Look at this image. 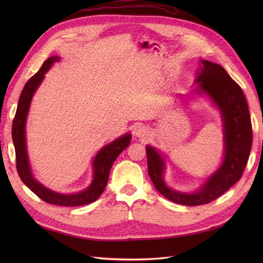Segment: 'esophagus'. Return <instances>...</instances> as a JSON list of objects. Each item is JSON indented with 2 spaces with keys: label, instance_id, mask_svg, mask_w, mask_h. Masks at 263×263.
Segmentation results:
<instances>
[{
  "label": "esophagus",
  "instance_id": "obj_1",
  "mask_svg": "<svg viewBox=\"0 0 263 263\" xmlns=\"http://www.w3.org/2000/svg\"><path fill=\"white\" fill-rule=\"evenodd\" d=\"M134 133L137 137H145V136H147V128L142 125H137L136 127H135Z\"/></svg>",
  "mask_w": 263,
  "mask_h": 263
}]
</instances>
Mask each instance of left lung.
Masks as SVG:
<instances>
[{
  "mask_svg": "<svg viewBox=\"0 0 263 263\" xmlns=\"http://www.w3.org/2000/svg\"><path fill=\"white\" fill-rule=\"evenodd\" d=\"M196 93H206L221 110L225 134V158L220 168L195 193L172 191L163 181V161L157 151L147 146L148 174L155 187L168 200L186 206L209 204L224 194L242 177L252 144V126L245 94L221 66L202 60Z\"/></svg>",
  "mask_w": 263,
  "mask_h": 263,
  "instance_id": "8db88e82",
  "label": "left lung"
}]
</instances>
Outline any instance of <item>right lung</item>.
I'll return each mask as SVG.
<instances>
[{
  "label": "right lung",
  "instance_id": "obj_1",
  "mask_svg": "<svg viewBox=\"0 0 263 263\" xmlns=\"http://www.w3.org/2000/svg\"><path fill=\"white\" fill-rule=\"evenodd\" d=\"M57 57H50L47 59L38 72L31 77L26 82L25 86L21 93L18 100L17 109L15 113L12 125V138L15 147V156H16V169L21 180L24 182L30 191L42 200L48 204L60 205V206H81L90 204L97 201L100 195L104 191L108 180L109 171L116 158L119 156L124 149L127 148L130 142V135L116 139L112 144H109L103 148L95 157L93 161L94 166V179L92 184L83 192L76 194H60L52 192V191L46 189L41 183H38L33 176H31L27 153H26V142H25V122L28 112L29 103L31 101L34 92L41 84L44 79V74L48 71L54 61H57Z\"/></svg>",
  "mask_w": 263,
  "mask_h": 263
}]
</instances>
